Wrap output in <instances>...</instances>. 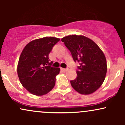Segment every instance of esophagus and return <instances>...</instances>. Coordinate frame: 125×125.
<instances>
[{"label": "esophagus", "mask_w": 125, "mask_h": 125, "mask_svg": "<svg viewBox=\"0 0 125 125\" xmlns=\"http://www.w3.org/2000/svg\"><path fill=\"white\" fill-rule=\"evenodd\" d=\"M61 71L63 72H66L68 71V69L67 68H61Z\"/></svg>", "instance_id": "obj_1"}]
</instances>
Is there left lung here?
<instances>
[{
  "instance_id": "1",
  "label": "left lung",
  "mask_w": 125,
  "mask_h": 125,
  "mask_svg": "<svg viewBox=\"0 0 125 125\" xmlns=\"http://www.w3.org/2000/svg\"><path fill=\"white\" fill-rule=\"evenodd\" d=\"M61 41L71 52L73 61L79 63L76 78L71 81L72 86L81 94L94 93L105 79L107 64L104 53L94 41L84 36L69 35Z\"/></svg>"
}]
</instances>
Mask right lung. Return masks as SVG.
Listing matches in <instances>:
<instances>
[{
  "mask_svg": "<svg viewBox=\"0 0 125 125\" xmlns=\"http://www.w3.org/2000/svg\"><path fill=\"white\" fill-rule=\"evenodd\" d=\"M60 39L45 37L31 42L23 50L18 65V74L23 86L31 94L42 96L55 85L60 68L52 67L49 54Z\"/></svg>",
  "mask_w": 125,
  "mask_h": 125,
  "instance_id": "obj_1",
  "label": "right lung"
}]
</instances>
